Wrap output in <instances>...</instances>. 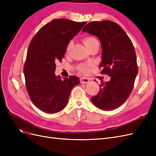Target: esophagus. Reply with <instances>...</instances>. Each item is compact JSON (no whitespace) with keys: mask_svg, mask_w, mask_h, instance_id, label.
<instances>
[{"mask_svg":"<svg viewBox=\"0 0 156 156\" xmlns=\"http://www.w3.org/2000/svg\"><path fill=\"white\" fill-rule=\"evenodd\" d=\"M80 81H81V83L82 84H87L90 82V79L86 78V77H83L80 79Z\"/></svg>","mask_w":156,"mask_h":156,"instance_id":"esophagus-1","label":"esophagus"}]
</instances>
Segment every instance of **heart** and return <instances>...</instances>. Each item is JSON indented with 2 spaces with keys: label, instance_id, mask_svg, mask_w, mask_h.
Instances as JSON below:
<instances>
[{
  "label": "heart",
  "instance_id": "b5f03b06",
  "mask_svg": "<svg viewBox=\"0 0 156 156\" xmlns=\"http://www.w3.org/2000/svg\"><path fill=\"white\" fill-rule=\"evenodd\" d=\"M96 41V40L94 38V37H85V38L83 39V43L85 45V46L87 47L89 46L90 44H92L94 41ZM71 46H72V43H70L68 44V48H67V50L68 51L69 49V48H71ZM79 69L81 71V72L84 73H87L88 71H89V68H88V66L87 65H81L79 67Z\"/></svg>",
  "mask_w": 156,
  "mask_h": 156
}]
</instances>
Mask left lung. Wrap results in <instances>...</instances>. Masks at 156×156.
Here are the masks:
<instances>
[{"label": "left lung", "instance_id": "1", "mask_svg": "<svg viewBox=\"0 0 156 156\" xmlns=\"http://www.w3.org/2000/svg\"><path fill=\"white\" fill-rule=\"evenodd\" d=\"M82 31L100 40L101 73L111 77L109 81L101 82L100 92L92 98V102L102 110L115 109L129 98L138 73L133 45L122 28L111 21L90 22Z\"/></svg>", "mask_w": 156, "mask_h": 156}]
</instances>
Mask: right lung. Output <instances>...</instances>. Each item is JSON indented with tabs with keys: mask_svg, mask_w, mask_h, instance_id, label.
<instances>
[{
	"mask_svg": "<svg viewBox=\"0 0 156 156\" xmlns=\"http://www.w3.org/2000/svg\"><path fill=\"white\" fill-rule=\"evenodd\" d=\"M86 23L56 19L42 27L32 38L23 72L30 100L41 111L51 114L62 111L71 90L79 84L77 77L56 76L55 63L61 61L69 41Z\"/></svg>",
	"mask_w": 156,
	"mask_h": 156,
	"instance_id": "obj_1",
	"label": "right lung"
}]
</instances>
